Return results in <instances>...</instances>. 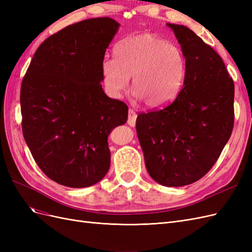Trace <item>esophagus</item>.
Here are the masks:
<instances>
[{
    "instance_id": "obj_1",
    "label": "esophagus",
    "mask_w": 252,
    "mask_h": 252,
    "mask_svg": "<svg viewBox=\"0 0 252 252\" xmlns=\"http://www.w3.org/2000/svg\"><path fill=\"white\" fill-rule=\"evenodd\" d=\"M135 121H136V112L133 109L130 108V109H129V111H128L127 123L133 127L135 125Z\"/></svg>"
}]
</instances>
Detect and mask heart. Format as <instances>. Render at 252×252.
<instances>
[{"label":"heart","mask_w":252,"mask_h":252,"mask_svg":"<svg viewBox=\"0 0 252 252\" xmlns=\"http://www.w3.org/2000/svg\"><path fill=\"white\" fill-rule=\"evenodd\" d=\"M105 59L102 73L111 96H120L132 77V90L152 108H161L178 96L184 85L187 63L177 45L145 32L128 37Z\"/></svg>","instance_id":"heart-1"}]
</instances>
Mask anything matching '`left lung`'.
Segmentation results:
<instances>
[{
	"label": "left lung",
	"mask_w": 252,
	"mask_h": 252,
	"mask_svg": "<svg viewBox=\"0 0 252 252\" xmlns=\"http://www.w3.org/2000/svg\"><path fill=\"white\" fill-rule=\"evenodd\" d=\"M167 25L186 59L184 85L164 108L139 113L135 129L150 177L180 187L203 178L229 140L234 83L222 58L192 30Z\"/></svg>",
	"instance_id": "1"
}]
</instances>
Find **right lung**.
<instances>
[{
	"mask_svg": "<svg viewBox=\"0 0 252 252\" xmlns=\"http://www.w3.org/2000/svg\"><path fill=\"white\" fill-rule=\"evenodd\" d=\"M119 23H74L36 49L21 86L22 131L35 163L61 185H94L110 167L107 138L128 106L105 94L102 64Z\"/></svg>",
	"mask_w": 252,
	"mask_h": 252,
	"instance_id": "right-lung-1",
	"label": "right lung"
}]
</instances>
